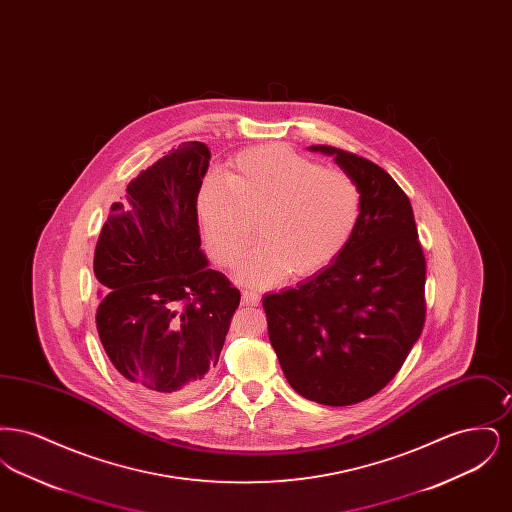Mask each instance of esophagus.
<instances>
[{
  "instance_id": "34e87169",
  "label": "esophagus",
  "mask_w": 512,
  "mask_h": 512,
  "mask_svg": "<svg viewBox=\"0 0 512 512\" xmlns=\"http://www.w3.org/2000/svg\"><path fill=\"white\" fill-rule=\"evenodd\" d=\"M242 303L249 305V307H257L261 303V295L257 292H251V290H245V292H242Z\"/></svg>"
}]
</instances>
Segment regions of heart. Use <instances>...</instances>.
I'll return each mask as SVG.
<instances>
[{
  "mask_svg": "<svg viewBox=\"0 0 512 512\" xmlns=\"http://www.w3.org/2000/svg\"><path fill=\"white\" fill-rule=\"evenodd\" d=\"M197 211L222 267L240 261L259 220L263 240L238 274L245 284L265 288L292 270L311 276L336 263L357 234L363 195L347 172L324 169L303 153L270 144L240 153L228 180L209 176Z\"/></svg>",
  "mask_w": 512,
  "mask_h": 512,
  "instance_id": "1",
  "label": "heart"
}]
</instances>
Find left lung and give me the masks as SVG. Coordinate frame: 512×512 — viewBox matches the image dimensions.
I'll use <instances>...</instances> for the list:
<instances>
[{"mask_svg":"<svg viewBox=\"0 0 512 512\" xmlns=\"http://www.w3.org/2000/svg\"><path fill=\"white\" fill-rule=\"evenodd\" d=\"M363 195L340 259L297 288L267 293L268 338L293 390L320 405L361 403L386 388L420 338L426 259L407 194L382 167L332 146Z\"/></svg>","mask_w":512,"mask_h":512,"instance_id":"1","label":"left lung"}]
</instances>
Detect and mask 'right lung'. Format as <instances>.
<instances>
[{
  "mask_svg": "<svg viewBox=\"0 0 512 512\" xmlns=\"http://www.w3.org/2000/svg\"><path fill=\"white\" fill-rule=\"evenodd\" d=\"M211 151L184 142L140 172L99 234V340L117 372L147 397L203 390L219 363L240 292L201 251L197 195Z\"/></svg>",
  "mask_w": 512,
  "mask_h": 512,
  "instance_id": "right-lung-1",
  "label": "right lung"
}]
</instances>
